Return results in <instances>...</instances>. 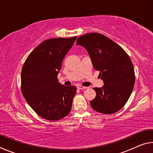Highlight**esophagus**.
Listing matches in <instances>:
<instances>
[{
  "mask_svg": "<svg viewBox=\"0 0 153 153\" xmlns=\"http://www.w3.org/2000/svg\"><path fill=\"white\" fill-rule=\"evenodd\" d=\"M77 89H79V90H83V89H86V88H87V87L81 86V85H79V86H77Z\"/></svg>",
  "mask_w": 153,
  "mask_h": 153,
  "instance_id": "esophagus-1",
  "label": "esophagus"
}]
</instances>
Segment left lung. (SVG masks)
Here are the masks:
<instances>
[{
  "label": "left lung",
  "mask_w": 153,
  "mask_h": 153,
  "mask_svg": "<svg viewBox=\"0 0 153 153\" xmlns=\"http://www.w3.org/2000/svg\"><path fill=\"white\" fill-rule=\"evenodd\" d=\"M91 58L94 69L100 71L104 82L101 88H94L97 96L90 102L97 112L112 114L128 101L135 83L133 64L128 54L110 38L98 33H86L77 40Z\"/></svg>",
  "instance_id": "1"
}]
</instances>
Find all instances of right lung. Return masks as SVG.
Wrapping results in <instances>:
<instances>
[{
  "label": "right lung",
  "mask_w": 153,
  "mask_h": 153,
  "mask_svg": "<svg viewBox=\"0 0 153 153\" xmlns=\"http://www.w3.org/2000/svg\"><path fill=\"white\" fill-rule=\"evenodd\" d=\"M76 38L74 36L44 41L33 49L23 65L22 94L32 109L45 120H59L71 111L77 88L61 85L57 75L63 58Z\"/></svg>",
  "instance_id": "add662e5"
}]
</instances>
